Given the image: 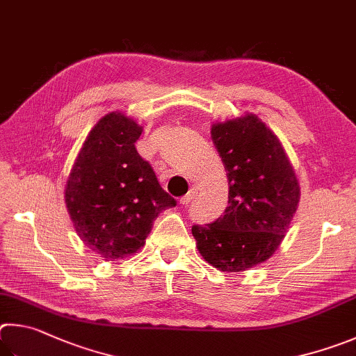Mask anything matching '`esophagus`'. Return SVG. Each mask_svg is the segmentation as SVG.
<instances>
[{"instance_id":"esophagus-1","label":"esophagus","mask_w":356,"mask_h":356,"mask_svg":"<svg viewBox=\"0 0 356 356\" xmlns=\"http://www.w3.org/2000/svg\"><path fill=\"white\" fill-rule=\"evenodd\" d=\"M195 197H197V189H195V188H192V189L188 192V194H186L184 197L179 198V204H181V207H186V204H188L189 202L194 200Z\"/></svg>"}]
</instances>
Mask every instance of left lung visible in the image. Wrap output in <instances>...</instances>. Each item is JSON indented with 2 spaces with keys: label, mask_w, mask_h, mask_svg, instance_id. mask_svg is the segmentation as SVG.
I'll use <instances>...</instances> for the list:
<instances>
[{
  "label": "left lung",
  "mask_w": 356,
  "mask_h": 356,
  "mask_svg": "<svg viewBox=\"0 0 356 356\" xmlns=\"http://www.w3.org/2000/svg\"><path fill=\"white\" fill-rule=\"evenodd\" d=\"M228 172V207L209 225H194L203 259L222 272H244L282 244L300 202L294 167L277 134L248 112L211 128Z\"/></svg>",
  "instance_id": "1"
}]
</instances>
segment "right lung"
<instances>
[{
	"instance_id": "1",
	"label": "right lung",
	"mask_w": 356,
	"mask_h": 356,
	"mask_svg": "<svg viewBox=\"0 0 356 356\" xmlns=\"http://www.w3.org/2000/svg\"><path fill=\"white\" fill-rule=\"evenodd\" d=\"M143 128L109 112L87 134L67 178L65 204L83 244L104 261L145 245L153 222L177 204L134 147Z\"/></svg>"
}]
</instances>
